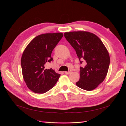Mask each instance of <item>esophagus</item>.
I'll return each instance as SVG.
<instances>
[{
	"label": "esophagus",
	"instance_id": "esophagus-1",
	"mask_svg": "<svg viewBox=\"0 0 126 126\" xmlns=\"http://www.w3.org/2000/svg\"><path fill=\"white\" fill-rule=\"evenodd\" d=\"M70 73H71L70 71H65V74H67V75H69Z\"/></svg>",
	"mask_w": 126,
	"mask_h": 126
}]
</instances>
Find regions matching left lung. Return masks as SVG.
Masks as SVG:
<instances>
[{
  "mask_svg": "<svg viewBox=\"0 0 126 126\" xmlns=\"http://www.w3.org/2000/svg\"><path fill=\"white\" fill-rule=\"evenodd\" d=\"M65 38L75 50L80 63L86 62L84 68L80 67L79 80L77 87L87 91L97 88L107 75L110 57L101 40L88 31L65 32Z\"/></svg>",
  "mask_w": 126,
  "mask_h": 126,
  "instance_id": "1",
  "label": "left lung"
}]
</instances>
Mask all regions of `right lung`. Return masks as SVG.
Segmentation results:
<instances>
[{
	"label": "right lung",
	"mask_w": 126,
	"mask_h": 126,
	"mask_svg": "<svg viewBox=\"0 0 126 126\" xmlns=\"http://www.w3.org/2000/svg\"><path fill=\"white\" fill-rule=\"evenodd\" d=\"M63 36L61 32L40 34L32 40L24 51L21 58L23 79L33 92H47L60 78V74L51 68L45 69V66L52 61V50Z\"/></svg>",
	"instance_id": "right-lung-1"
}]
</instances>
